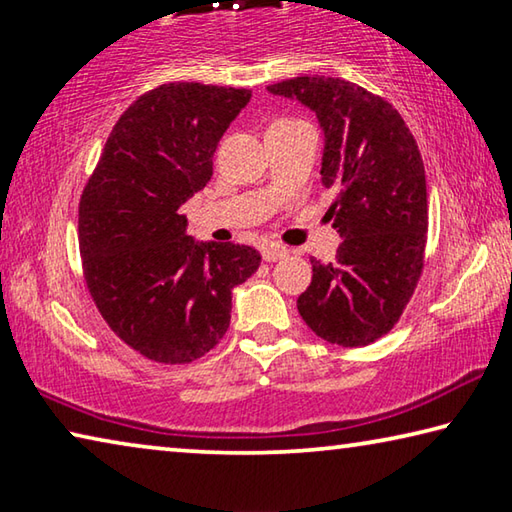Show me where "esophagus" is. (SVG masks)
<instances>
[{
	"label": "esophagus",
	"instance_id": "obj_1",
	"mask_svg": "<svg viewBox=\"0 0 512 512\" xmlns=\"http://www.w3.org/2000/svg\"><path fill=\"white\" fill-rule=\"evenodd\" d=\"M287 255H289V248H284V246H275V244L262 246L264 262H277V259H284Z\"/></svg>",
	"mask_w": 512,
	"mask_h": 512
}]
</instances>
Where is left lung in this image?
<instances>
[{"mask_svg": "<svg viewBox=\"0 0 512 512\" xmlns=\"http://www.w3.org/2000/svg\"><path fill=\"white\" fill-rule=\"evenodd\" d=\"M268 92L316 112L320 180L336 192L327 214L343 237L334 264L311 259L300 316L327 343H375L400 320L424 268L429 205L418 144L400 112L357 83L296 76Z\"/></svg>", "mask_w": 512, "mask_h": 512, "instance_id": "obj_1", "label": "left lung"}]
</instances>
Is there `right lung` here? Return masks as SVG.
<instances>
[{
	"label": "right lung",
	"instance_id": "add662e5",
	"mask_svg": "<svg viewBox=\"0 0 512 512\" xmlns=\"http://www.w3.org/2000/svg\"><path fill=\"white\" fill-rule=\"evenodd\" d=\"M250 90L164 83L112 128L79 203L90 296L128 348L158 363L201 359L230 325L232 289L262 257L239 244H196L180 214L210 183L212 155Z\"/></svg>",
	"mask_w": 512,
	"mask_h": 512
}]
</instances>
